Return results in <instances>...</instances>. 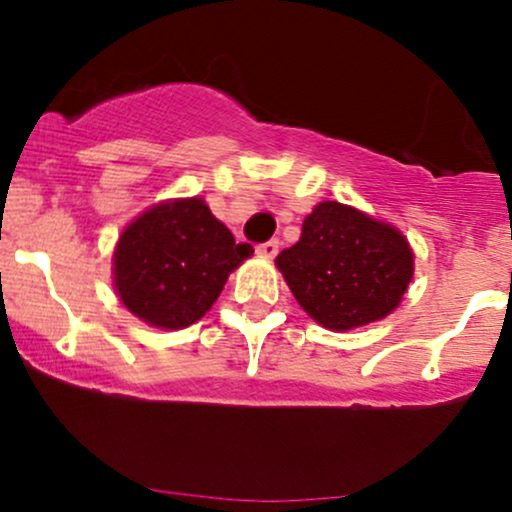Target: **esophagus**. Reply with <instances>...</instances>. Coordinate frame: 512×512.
<instances>
[{
    "label": "esophagus",
    "instance_id": "esophagus-1",
    "mask_svg": "<svg viewBox=\"0 0 512 512\" xmlns=\"http://www.w3.org/2000/svg\"><path fill=\"white\" fill-rule=\"evenodd\" d=\"M276 252H279V240H276V238L267 240V243L257 245V255L267 257V260H272V257H276Z\"/></svg>",
    "mask_w": 512,
    "mask_h": 512
}]
</instances>
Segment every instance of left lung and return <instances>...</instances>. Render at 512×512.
I'll use <instances>...</instances> for the list:
<instances>
[{"instance_id":"8db88e82","label":"left lung","mask_w":512,"mask_h":512,"mask_svg":"<svg viewBox=\"0 0 512 512\" xmlns=\"http://www.w3.org/2000/svg\"><path fill=\"white\" fill-rule=\"evenodd\" d=\"M276 267L305 313L344 332L397 308L414 274V252L390 223L322 202L303 221L301 240L279 252Z\"/></svg>"}]
</instances>
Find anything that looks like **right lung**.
Segmentation results:
<instances>
[{
    "label": "right lung",
    "instance_id": "1",
    "mask_svg": "<svg viewBox=\"0 0 512 512\" xmlns=\"http://www.w3.org/2000/svg\"><path fill=\"white\" fill-rule=\"evenodd\" d=\"M252 245L236 243L204 199L158 204L122 231L115 289L129 313L163 330L192 325L214 305Z\"/></svg>",
    "mask_w": 512,
    "mask_h": 512
}]
</instances>
